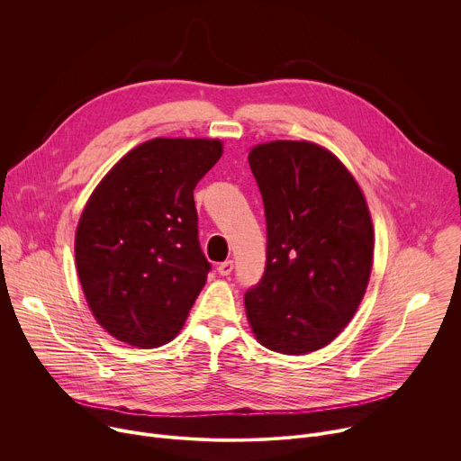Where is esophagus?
I'll list each match as a JSON object with an SVG mask.
<instances>
[{
	"label": "esophagus",
	"mask_w": 461,
	"mask_h": 461,
	"mask_svg": "<svg viewBox=\"0 0 461 461\" xmlns=\"http://www.w3.org/2000/svg\"><path fill=\"white\" fill-rule=\"evenodd\" d=\"M217 272H219L222 277H228V276L233 272V260H224V262H221Z\"/></svg>",
	"instance_id": "34e87169"
}]
</instances>
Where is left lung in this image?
I'll list each match as a JSON object with an SVG mask.
<instances>
[{
	"label": "left lung",
	"instance_id": "1",
	"mask_svg": "<svg viewBox=\"0 0 461 461\" xmlns=\"http://www.w3.org/2000/svg\"><path fill=\"white\" fill-rule=\"evenodd\" d=\"M248 162L268 228L265 276L244 295L248 322L268 350L315 352L343 332L368 286L365 194L332 151L308 140L257 144Z\"/></svg>",
	"mask_w": 461,
	"mask_h": 461
}]
</instances>
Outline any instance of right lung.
<instances>
[{"instance_id":"obj_1","label":"right lung","mask_w":461,"mask_h":461,"mask_svg":"<svg viewBox=\"0 0 461 461\" xmlns=\"http://www.w3.org/2000/svg\"><path fill=\"white\" fill-rule=\"evenodd\" d=\"M222 151L217 139H151L91 193L75 235L77 272L114 339L157 348L180 332L210 272L193 189Z\"/></svg>"}]
</instances>
